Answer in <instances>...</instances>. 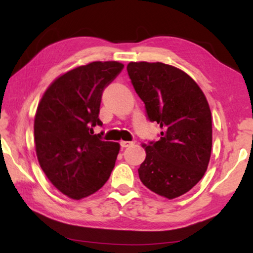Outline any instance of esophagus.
I'll return each instance as SVG.
<instances>
[{"label": "esophagus", "instance_id": "34e87169", "mask_svg": "<svg viewBox=\"0 0 253 253\" xmlns=\"http://www.w3.org/2000/svg\"><path fill=\"white\" fill-rule=\"evenodd\" d=\"M121 147H123V148H126V147H129V146H132V145L134 144V141L132 140V141H126V140H122L121 141Z\"/></svg>", "mask_w": 253, "mask_h": 253}]
</instances>
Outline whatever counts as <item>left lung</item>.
<instances>
[{
  "mask_svg": "<svg viewBox=\"0 0 253 253\" xmlns=\"http://www.w3.org/2000/svg\"><path fill=\"white\" fill-rule=\"evenodd\" d=\"M126 70L148 121L162 130L159 140L144 145L146 159L138 169L140 181L168 199L184 195L202 179L210 162L209 102L196 82L171 65L130 62Z\"/></svg>",
  "mask_w": 253,
  "mask_h": 253,
  "instance_id": "1",
  "label": "left lung"
}]
</instances>
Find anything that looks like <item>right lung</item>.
I'll use <instances>...</instances> for the list:
<instances>
[{
    "instance_id": "add662e5",
    "label": "right lung",
    "mask_w": 253,
    "mask_h": 253,
    "mask_svg": "<svg viewBox=\"0 0 253 253\" xmlns=\"http://www.w3.org/2000/svg\"><path fill=\"white\" fill-rule=\"evenodd\" d=\"M119 62H92L58 77L41 99L34 120L40 167L72 199L101 189L115 167L119 143L103 141L100 105L105 88L123 70Z\"/></svg>"
}]
</instances>
